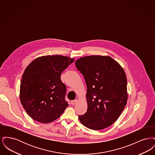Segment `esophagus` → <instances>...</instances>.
Wrapping results in <instances>:
<instances>
[{
	"label": "esophagus",
	"mask_w": 155,
	"mask_h": 155,
	"mask_svg": "<svg viewBox=\"0 0 155 155\" xmlns=\"http://www.w3.org/2000/svg\"><path fill=\"white\" fill-rule=\"evenodd\" d=\"M77 102H78V100H77V99H75L74 101H72L71 102V104L74 105Z\"/></svg>",
	"instance_id": "obj_1"
}]
</instances>
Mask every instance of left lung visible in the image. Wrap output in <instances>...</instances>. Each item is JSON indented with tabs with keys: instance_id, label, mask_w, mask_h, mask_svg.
Listing matches in <instances>:
<instances>
[{
	"instance_id": "8db88e82",
	"label": "left lung",
	"mask_w": 155,
	"mask_h": 155,
	"mask_svg": "<svg viewBox=\"0 0 155 155\" xmlns=\"http://www.w3.org/2000/svg\"><path fill=\"white\" fill-rule=\"evenodd\" d=\"M75 64L87 87V111L78 116L79 120L93 130L112 125L128 99L127 81L123 67L109 56H87L77 60Z\"/></svg>"
}]
</instances>
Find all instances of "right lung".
Wrapping results in <instances>:
<instances>
[{
    "mask_svg": "<svg viewBox=\"0 0 155 155\" xmlns=\"http://www.w3.org/2000/svg\"><path fill=\"white\" fill-rule=\"evenodd\" d=\"M75 59L61 55H48L33 60L25 68L20 84V99L27 113L41 123L54 121L68 104L61 73Z\"/></svg>",
    "mask_w": 155,
    "mask_h": 155,
    "instance_id": "add662e5",
    "label": "right lung"
}]
</instances>
